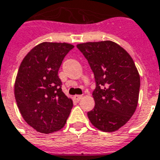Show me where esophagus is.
<instances>
[{"mask_svg":"<svg viewBox=\"0 0 160 160\" xmlns=\"http://www.w3.org/2000/svg\"><path fill=\"white\" fill-rule=\"evenodd\" d=\"M73 98H74V99H75V100L79 101V100H80V99H81V98H82V95H74L73 96Z\"/></svg>","mask_w":160,"mask_h":160,"instance_id":"obj_1","label":"esophagus"}]
</instances>
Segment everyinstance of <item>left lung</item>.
<instances>
[{"label": "left lung", "instance_id": "8db88e82", "mask_svg": "<svg viewBox=\"0 0 160 160\" xmlns=\"http://www.w3.org/2000/svg\"><path fill=\"white\" fill-rule=\"evenodd\" d=\"M88 60L95 78L92 92L95 107L88 112L89 120L103 132L119 130L137 108L140 77L134 61L113 41L86 42L77 45Z\"/></svg>", "mask_w": 160, "mask_h": 160}]
</instances>
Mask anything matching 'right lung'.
I'll use <instances>...</instances> for the list:
<instances>
[{
  "instance_id": "right-lung-1",
  "label": "right lung",
  "mask_w": 160,
  "mask_h": 160,
  "mask_svg": "<svg viewBox=\"0 0 160 160\" xmlns=\"http://www.w3.org/2000/svg\"><path fill=\"white\" fill-rule=\"evenodd\" d=\"M73 46L42 42L22 60L14 83V97L26 122L41 133H51L64 127L72 100L61 90L58 71Z\"/></svg>"
}]
</instances>
